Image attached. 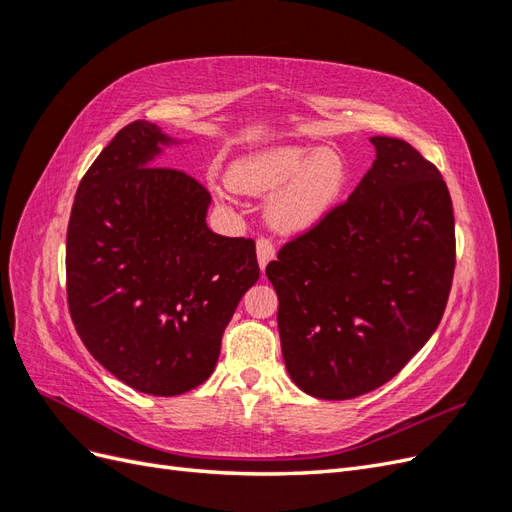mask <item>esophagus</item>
<instances>
[{"label": "esophagus", "instance_id": "esophagus-1", "mask_svg": "<svg viewBox=\"0 0 512 512\" xmlns=\"http://www.w3.org/2000/svg\"><path fill=\"white\" fill-rule=\"evenodd\" d=\"M256 254H258V265H260V269H265L269 262L275 258V245H273V241L271 239H265V237H260L258 241H256Z\"/></svg>", "mask_w": 512, "mask_h": 512}]
</instances>
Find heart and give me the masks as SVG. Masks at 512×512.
<instances>
[{"mask_svg":"<svg viewBox=\"0 0 512 512\" xmlns=\"http://www.w3.org/2000/svg\"><path fill=\"white\" fill-rule=\"evenodd\" d=\"M228 181L237 192L271 194L269 222L282 232L316 226L331 211L346 183L344 160L335 151L303 145L271 147L235 162Z\"/></svg>","mask_w":512,"mask_h":512,"instance_id":"b5f03b06","label":"heart"}]
</instances>
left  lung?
Instances as JSON below:
<instances>
[{
    "label": "left lung",
    "instance_id": "left-lung-1",
    "mask_svg": "<svg viewBox=\"0 0 512 512\" xmlns=\"http://www.w3.org/2000/svg\"><path fill=\"white\" fill-rule=\"evenodd\" d=\"M376 160L344 203L267 265L290 378L352 399L397 376L438 329L455 273L453 200L410 143L369 138Z\"/></svg>",
    "mask_w": 512,
    "mask_h": 512
}]
</instances>
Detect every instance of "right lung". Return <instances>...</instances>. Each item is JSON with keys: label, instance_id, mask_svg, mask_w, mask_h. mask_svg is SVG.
<instances>
[{"label": "right lung", "instance_id": "right-lung-1", "mask_svg": "<svg viewBox=\"0 0 512 512\" xmlns=\"http://www.w3.org/2000/svg\"><path fill=\"white\" fill-rule=\"evenodd\" d=\"M156 123L121 128L89 166L66 237V288L85 348L132 389L173 397L203 384L226 324L260 277L256 243L209 230L211 194L151 160Z\"/></svg>", "mask_w": 512, "mask_h": 512}]
</instances>
